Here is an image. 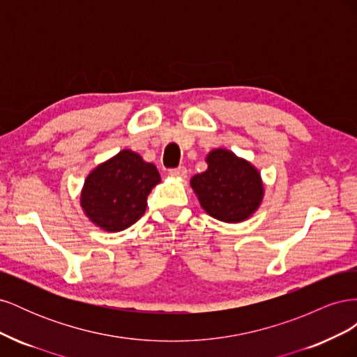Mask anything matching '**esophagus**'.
<instances>
[{
	"label": "esophagus",
	"mask_w": 357,
	"mask_h": 357,
	"mask_svg": "<svg viewBox=\"0 0 357 357\" xmlns=\"http://www.w3.org/2000/svg\"><path fill=\"white\" fill-rule=\"evenodd\" d=\"M169 176L177 177V178H186L188 177V169H186V167L172 168V169H169Z\"/></svg>",
	"instance_id": "34e87169"
}]
</instances>
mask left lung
I'll list each match as a JSON object with an SVG mask.
<instances>
[{
    "label": "left lung",
    "mask_w": 357,
    "mask_h": 357,
    "mask_svg": "<svg viewBox=\"0 0 357 357\" xmlns=\"http://www.w3.org/2000/svg\"><path fill=\"white\" fill-rule=\"evenodd\" d=\"M207 171L193 176L190 186L201 207L211 218L238 223L259 208L264 185L259 171L226 149H215L207 156Z\"/></svg>",
    "instance_id": "1"
}]
</instances>
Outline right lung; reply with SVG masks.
Here are the masks:
<instances>
[{
  "mask_svg": "<svg viewBox=\"0 0 357 357\" xmlns=\"http://www.w3.org/2000/svg\"><path fill=\"white\" fill-rule=\"evenodd\" d=\"M160 181L153 164L122 150L96 167L84 181L80 204L89 220L109 232L123 231L146 211L147 197Z\"/></svg>",
  "mask_w": 357,
  "mask_h": 357,
  "instance_id": "right-lung-1",
  "label": "right lung"
}]
</instances>
